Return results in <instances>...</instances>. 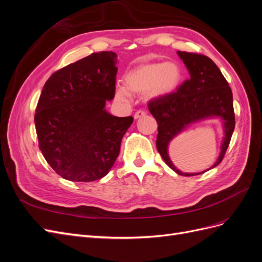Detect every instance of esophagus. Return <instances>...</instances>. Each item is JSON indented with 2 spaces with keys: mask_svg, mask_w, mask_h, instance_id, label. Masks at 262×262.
<instances>
[{
  "mask_svg": "<svg viewBox=\"0 0 262 262\" xmlns=\"http://www.w3.org/2000/svg\"><path fill=\"white\" fill-rule=\"evenodd\" d=\"M144 116H146V112H144V110H138V112L134 114V119H139Z\"/></svg>",
  "mask_w": 262,
  "mask_h": 262,
  "instance_id": "1",
  "label": "esophagus"
}]
</instances>
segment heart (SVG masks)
Returning <instances> with one entry per match:
<instances>
[{
	"label": "heart",
	"instance_id": "heart-1",
	"mask_svg": "<svg viewBox=\"0 0 262 262\" xmlns=\"http://www.w3.org/2000/svg\"><path fill=\"white\" fill-rule=\"evenodd\" d=\"M182 81V71L173 62L148 63L131 70L123 77L126 91L131 93H144L149 96L164 97L175 92ZM117 96L123 99L125 93L117 90Z\"/></svg>",
	"mask_w": 262,
	"mask_h": 262
}]
</instances>
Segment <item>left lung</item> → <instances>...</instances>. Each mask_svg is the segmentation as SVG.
I'll return each mask as SVG.
<instances>
[{
  "instance_id": "obj_1",
  "label": "left lung",
  "mask_w": 262,
  "mask_h": 262,
  "mask_svg": "<svg viewBox=\"0 0 262 262\" xmlns=\"http://www.w3.org/2000/svg\"><path fill=\"white\" fill-rule=\"evenodd\" d=\"M178 54L189 70L190 78L167 96L149 99L147 107L158 124L156 147L165 163L178 175L195 176L205 171L186 173L178 170L169 160L168 143L188 124L209 117H221L225 137L213 167L217 166L224 158L235 129L233 94L220 69L207 55L186 51H178Z\"/></svg>"
}]
</instances>
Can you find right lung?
Here are the masks:
<instances>
[{"instance_id": "1", "label": "right lung", "mask_w": 262, "mask_h": 262, "mask_svg": "<svg viewBox=\"0 0 262 262\" xmlns=\"http://www.w3.org/2000/svg\"><path fill=\"white\" fill-rule=\"evenodd\" d=\"M117 54L92 53L58 70L39 97L35 124L38 145L52 169L71 181L105 177L133 122L105 110L115 98Z\"/></svg>"}]
</instances>
